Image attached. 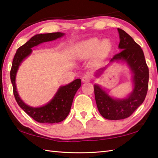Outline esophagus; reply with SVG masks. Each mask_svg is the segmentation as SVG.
<instances>
[{"instance_id": "34e87169", "label": "esophagus", "mask_w": 158, "mask_h": 158, "mask_svg": "<svg viewBox=\"0 0 158 158\" xmlns=\"http://www.w3.org/2000/svg\"><path fill=\"white\" fill-rule=\"evenodd\" d=\"M91 80H92V76L89 74H86L85 75V76L82 77V81L83 82H89Z\"/></svg>"}]
</instances>
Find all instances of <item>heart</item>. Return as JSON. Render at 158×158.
Returning <instances> with one entry per match:
<instances>
[{
    "mask_svg": "<svg viewBox=\"0 0 158 158\" xmlns=\"http://www.w3.org/2000/svg\"><path fill=\"white\" fill-rule=\"evenodd\" d=\"M99 45V41L96 39H92L83 41L80 44L78 48V56L84 57L94 53ZM110 47V43L107 41H103L99 46V52H104L107 51Z\"/></svg>",
    "mask_w": 158,
    "mask_h": 158,
    "instance_id": "b5f03b06",
    "label": "heart"
}]
</instances>
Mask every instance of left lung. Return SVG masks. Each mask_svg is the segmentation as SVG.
Here are the masks:
<instances>
[{
    "label": "left lung",
    "mask_w": 158,
    "mask_h": 158,
    "mask_svg": "<svg viewBox=\"0 0 158 158\" xmlns=\"http://www.w3.org/2000/svg\"><path fill=\"white\" fill-rule=\"evenodd\" d=\"M118 31L120 37L118 48L121 51L115 54L110 62L122 60L128 63L134 74V89L128 98L116 100L109 96L98 85H94L98 111L105 118L109 120L129 117L144 101L148 87V67L142 49L124 30L118 28Z\"/></svg>",
    "instance_id": "8db88e82"
}]
</instances>
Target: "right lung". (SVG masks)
<instances>
[{"label": "right lung", "instance_id": "obj_1", "mask_svg": "<svg viewBox=\"0 0 158 158\" xmlns=\"http://www.w3.org/2000/svg\"><path fill=\"white\" fill-rule=\"evenodd\" d=\"M63 35L64 33L61 32L36 35L23 46L19 47L13 59L10 70V79L13 87L14 96L21 108L39 123H55L65 119L70 112L74 96L81 86V79H76L66 86L61 87L49 103L43 107L35 108L27 106L19 98L15 85L16 73L21 62L31 53L32 47L45 41L55 40Z\"/></svg>", "mask_w": 158, "mask_h": 158}]
</instances>
